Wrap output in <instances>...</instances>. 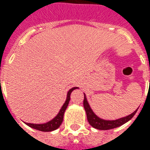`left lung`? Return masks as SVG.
I'll list each match as a JSON object with an SVG mask.
<instances>
[{
    "label": "left lung",
    "instance_id": "left-lung-1",
    "mask_svg": "<svg viewBox=\"0 0 150 150\" xmlns=\"http://www.w3.org/2000/svg\"><path fill=\"white\" fill-rule=\"evenodd\" d=\"M83 107L86 111V114H87V118L89 124L91 125L93 128L96 129H100V130H108V129H115L117 127L121 126L126 122H128L129 120L132 119L133 116L135 115L137 111H134L133 112L131 113L129 116H126L125 117H121L120 119L113 120H104L102 118H100L99 116H96L92 111V109L90 107V105L88 104V100L86 97V95L84 94V100H83Z\"/></svg>",
    "mask_w": 150,
    "mask_h": 150
}]
</instances>
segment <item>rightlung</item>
Returning <instances> with one entry per match:
<instances>
[{"instance_id": "obj_1", "label": "right lung", "mask_w": 150, "mask_h": 150, "mask_svg": "<svg viewBox=\"0 0 150 150\" xmlns=\"http://www.w3.org/2000/svg\"><path fill=\"white\" fill-rule=\"evenodd\" d=\"M77 87L75 88H72L71 89H70L67 92V99H66L65 103L63 104V105L61 108V109L59 110V113L57 114V116L53 118L51 120H50L48 122L44 123V124H31V123H25V125H27L28 126H30V128H33L34 129H37V130H39V131H42V132H51V131H54L55 130L58 128H59V126L61 125V124L62 122V120H63V115H64V112H65L68 106L69 101H70V99H71V92L75 89H77Z\"/></svg>"}]
</instances>
